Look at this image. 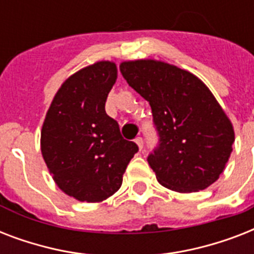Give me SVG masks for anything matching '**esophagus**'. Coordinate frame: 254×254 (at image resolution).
<instances>
[{
	"instance_id": "34e87169",
	"label": "esophagus",
	"mask_w": 254,
	"mask_h": 254,
	"mask_svg": "<svg viewBox=\"0 0 254 254\" xmlns=\"http://www.w3.org/2000/svg\"><path fill=\"white\" fill-rule=\"evenodd\" d=\"M134 142L137 143V146H138L139 150H142V147H143V139L141 138V137H137V138L134 139Z\"/></svg>"
}]
</instances>
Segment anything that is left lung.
<instances>
[{
	"label": "left lung",
	"mask_w": 254,
	"mask_h": 254,
	"mask_svg": "<svg viewBox=\"0 0 254 254\" xmlns=\"http://www.w3.org/2000/svg\"><path fill=\"white\" fill-rule=\"evenodd\" d=\"M120 71L153 111L161 142L147 162L157 181L181 193L215 183L231 157L235 130L209 88L193 73L154 59L123 62Z\"/></svg>",
	"instance_id": "left-lung-1"
}]
</instances>
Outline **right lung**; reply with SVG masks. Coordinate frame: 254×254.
Masks as SVG:
<instances>
[{"label":"right lung","instance_id":"right-lung-1","mask_svg":"<svg viewBox=\"0 0 254 254\" xmlns=\"http://www.w3.org/2000/svg\"><path fill=\"white\" fill-rule=\"evenodd\" d=\"M117 80L115 62L72 73L54 96L41 130V151L57 186L79 201L100 203L117 192L138 146L123 138L105 101Z\"/></svg>","mask_w":254,"mask_h":254}]
</instances>
